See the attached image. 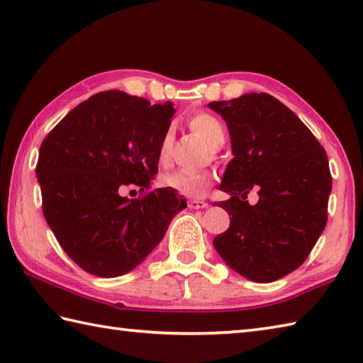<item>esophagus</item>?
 Instances as JSON below:
<instances>
[{
  "label": "esophagus",
  "instance_id": "1",
  "mask_svg": "<svg viewBox=\"0 0 363 363\" xmlns=\"http://www.w3.org/2000/svg\"><path fill=\"white\" fill-rule=\"evenodd\" d=\"M206 206H208V203L203 201H199V199H192V201H189V208L199 210V208H206Z\"/></svg>",
  "mask_w": 363,
  "mask_h": 363
}]
</instances>
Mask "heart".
Returning <instances> with one entry per match:
<instances>
[{
    "mask_svg": "<svg viewBox=\"0 0 363 363\" xmlns=\"http://www.w3.org/2000/svg\"><path fill=\"white\" fill-rule=\"evenodd\" d=\"M189 128L202 138L211 149H219L225 140V128L218 117L208 113H197L189 117ZM171 152V135L166 133L162 138L158 150V162L164 166L169 160ZM161 184L164 188L174 189L183 196L189 197H202L213 183V175L205 171H175L161 175Z\"/></svg>",
    "mask_w": 363,
    "mask_h": 363,
    "instance_id": "1",
    "label": "heart"
}]
</instances>
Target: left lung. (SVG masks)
Instances as JSON below:
<instances>
[{"mask_svg": "<svg viewBox=\"0 0 363 363\" xmlns=\"http://www.w3.org/2000/svg\"><path fill=\"white\" fill-rule=\"evenodd\" d=\"M208 106L225 121L233 158L219 189L230 227L213 246L233 271L274 282L306 262L328 223L332 177L326 150L284 103L264 92ZM259 191L250 206L247 194Z\"/></svg>", "mask_w": 363, "mask_h": 363, "instance_id": "8db88e82", "label": "left lung"}]
</instances>
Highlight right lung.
<instances>
[{"mask_svg":"<svg viewBox=\"0 0 363 363\" xmlns=\"http://www.w3.org/2000/svg\"><path fill=\"white\" fill-rule=\"evenodd\" d=\"M174 113L171 101L99 92L43 139L35 166L43 216L64 252L91 274L109 279L135 269L186 208L169 188L122 196L128 184L150 188Z\"/></svg>","mask_w":363,"mask_h":363,"instance_id":"1","label":"right lung"}]
</instances>
